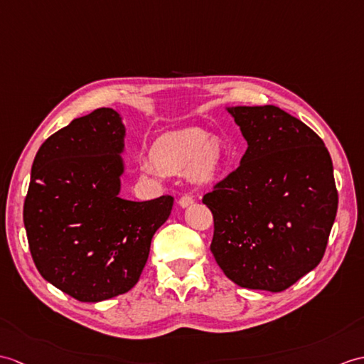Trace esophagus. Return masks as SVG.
Here are the masks:
<instances>
[{"instance_id": "1", "label": "esophagus", "mask_w": 364, "mask_h": 364, "mask_svg": "<svg viewBox=\"0 0 364 364\" xmlns=\"http://www.w3.org/2000/svg\"><path fill=\"white\" fill-rule=\"evenodd\" d=\"M178 203H180L181 208H188L189 205H192V203H193V198H192L191 196H183V197L178 200Z\"/></svg>"}]
</instances>
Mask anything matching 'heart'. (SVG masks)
Returning a JSON list of instances; mask_svg holds the SVG:
<instances>
[{
  "label": "heart",
  "mask_w": 364,
  "mask_h": 364,
  "mask_svg": "<svg viewBox=\"0 0 364 364\" xmlns=\"http://www.w3.org/2000/svg\"><path fill=\"white\" fill-rule=\"evenodd\" d=\"M223 161V150L217 141H209L203 130L191 129L172 133L155 147L154 156L142 159L139 168L144 175L159 176L168 173H192L200 181L214 180Z\"/></svg>",
  "instance_id": "heart-1"
}]
</instances>
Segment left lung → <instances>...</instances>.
<instances>
[{
  "label": "left lung",
  "instance_id": "8db88e82",
  "mask_svg": "<svg viewBox=\"0 0 364 364\" xmlns=\"http://www.w3.org/2000/svg\"><path fill=\"white\" fill-rule=\"evenodd\" d=\"M248 149L203 203L214 217L210 251L232 282L284 291L324 256L338 209L323 139L274 105L231 107Z\"/></svg>",
  "mask_w": 364,
  "mask_h": 364
}]
</instances>
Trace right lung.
Instances as JSON below:
<instances>
[{
	"label": "right lung",
	"instance_id": "obj_1",
	"mask_svg": "<svg viewBox=\"0 0 364 364\" xmlns=\"http://www.w3.org/2000/svg\"><path fill=\"white\" fill-rule=\"evenodd\" d=\"M125 129L113 108L77 117L41 144L23 208L38 273L82 302L132 290L173 206L119 197Z\"/></svg>",
	"mask_w": 364,
	"mask_h": 364
}]
</instances>
